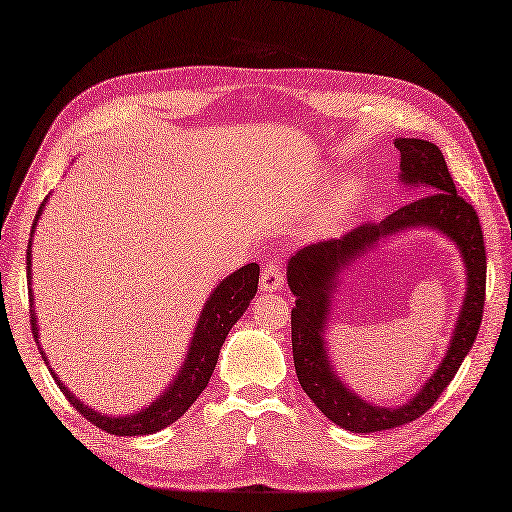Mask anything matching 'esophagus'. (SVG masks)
<instances>
[{"label":"esophagus","mask_w":512,"mask_h":512,"mask_svg":"<svg viewBox=\"0 0 512 512\" xmlns=\"http://www.w3.org/2000/svg\"><path fill=\"white\" fill-rule=\"evenodd\" d=\"M285 279H283V270L277 264H266L264 270H261V283H259V290L272 294V292H279L283 287Z\"/></svg>","instance_id":"esophagus-1"}]
</instances>
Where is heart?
<instances>
[{"instance_id":"heart-1","label":"heart","mask_w":512,"mask_h":512,"mask_svg":"<svg viewBox=\"0 0 512 512\" xmlns=\"http://www.w3.org/2000/svg\"><path fill=\"white\" fill-rule=\"evenodd\" d=\"M361 196H363V188L357 179H346L344 183H339L335 192L331 194V201L326 203L324 212L318 220V229L320 231L335 229L346 216L355 212V207L361 203Z\"/></svg>"}]
</instances>
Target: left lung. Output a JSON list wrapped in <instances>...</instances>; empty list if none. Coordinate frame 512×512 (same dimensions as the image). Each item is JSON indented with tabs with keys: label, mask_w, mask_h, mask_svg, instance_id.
<instances>
[{
	"label": "left lung",
	"mask_w": 512,
	"mask_h": 512,
	"mask_svg": "<svg viewBox=\"0 0 512 512\" xmlns=\"http://www.w3.org/2000/svg\"><path fill=\"white\" fill-rule=\"evenodd\" d=\"M400 151L398 181L424 194L381 222L361 225L339 240H324L300 248L287 259V285L296 296L292 309V350L300 387L313 404L339 428L378 432L415 422L437 402L469 355L482 322L487 253L480 220L463 196L456 194L452 175L437 144L419 138L393 140ZM417 228L435 230L456 246L466 266V294L446 355L427 383L396 407L365 401L338 376L328 355V331L334 294L341 274L381 241Z\"/></svg>",
	"instance_id": "1"
}]
</instances>
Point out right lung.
<instances>
[{"instance_id": "obj_1", "label": "right lung", "mask_w": 512, "mask_h": 512, "mask_svg": "<svg viewBox=\"0 0 512 512\" xmlns=\"http://www.w3.org/2000/svg\"><path fill=\"white\" fill-rule=\"evenodd\" d=\"M47 199L43 201L41 209H38V214L34 218V227L28 242V279H30L28 290H30L32 335L36 339L38 350H41V357L47 363L51 376H54L56 385L62 389V393L69 398V402L75 406V409L88 419V422H93L101 430H106L116 437H140V435H153V432H160L166 426L177 422V419L190 409L194 400L199 398L201 391L207 387V381L212 378L216 370L222 344H225L233 324L244 316V311L248 309V305H251V300L257 294L259 266L246 264L238 268L235 272H231L229 277L218 281L214 290L209 292L205 305L199 313V320L194 324V333L190 337V344L186 348V355H183L179 370L173 376V381H168V385L164 387L160 396L153 398L149 404H144L142 409L127 415L99 413L97 409H93V406L84 404L67 385L60 381V376L51 370L49 357L41 348V335H38V318H36L34 292H32V242H34V231H36L38 220H41L45 212Z\"/></svg>"}]
</instances>
